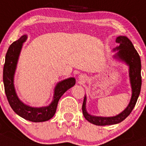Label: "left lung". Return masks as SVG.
<instances>
[{
    "label": "left lung",
    "mask_w": 146,
    "mask_h": 146,
    "mask_svg": "<svg viewBox=\"0 0 146 146\" xmlns=\"http://www.w3.org/2000/svg\"><path fill=\"white\" fill-rule=\"evenodd\" d=\"M116 42L119 44V46L113 49V50H119V52L115 55L114 57L125 61L129 66V78L132 91V98L128 106L121 113L112 117H94L87 112L85 106L86 96H85L82 107L84 117L89 122L98 126L115 125L125 119L134 109L141 89V62L138 53L134 48L132 42L127 37L119 36L116 39Z\"/></svg>",
    "instance_id": "left-lung-1"
}]
</instances>
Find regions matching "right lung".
Instances as JSON below:
<instances>
[{"label":"right lung","instance_id":"right-lung-1","mask_svg":"<svg viewBox=\"0 0 146 146\" xmlns=\"http://www.w3.org/2000/svg\"><path fill=\"white\" fill-rule=\"evenodd\" d=\"M27 35H23L9 46L6 55L3 66V84L5 93L11 107L16 113L22 118L33 122H42L51 119L56 111L60 98L65 92L75 85L73 77L58 82L55 88L53 100L48 106L34 108L27 106L17 97L14 85V75L21 47L26 41Z\"/></svg>","mask_w":146,"mask_h":146}]
</instances>
